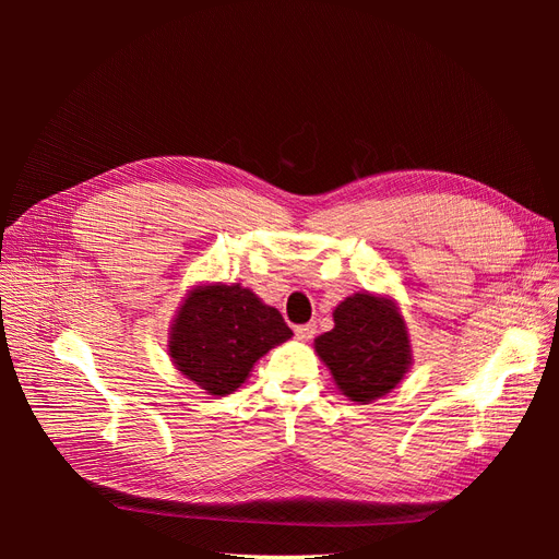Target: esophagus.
Segmentation results:
<instances>
[{
    "label": "esophagus",
    "mask_w": 559,
    "mask_h": 559,
    "mask_svg": "<svg viewBox=\"0 0 559 559\" xmlns=\"http://www.w3.org/2000/svg\"><path fill=\"white\" fill-rule=\"evenodd\" d=\"M317 335V324H302V326H296V337L302 343L312 341V337Z\"/></svg>",
    "instance_id": "34e87169"
}]
</instances>
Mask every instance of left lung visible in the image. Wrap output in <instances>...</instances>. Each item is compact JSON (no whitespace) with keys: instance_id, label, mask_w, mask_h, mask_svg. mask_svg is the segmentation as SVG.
<instances>
[{"instance_id":"8db88e82","label":"left lung","mask_w":559,"mask_h":559,"mask_svg":"<svg viewBox=\"0 0 559 559\" xmlns=\"http://www.w3.org/2000/svg\"><path fill=\"white\" fill-rule=\"evenodd\" d=\"M335 386L357 403L386 396L413 366L411 333L392 296L359 292L333 310V329L314 337Z\"/></svg>"}]
</instances>
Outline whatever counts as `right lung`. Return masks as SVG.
I'll list each match as a JSON object with an SVG mask.
<instances>
[{"instance_id":"add662e5","label":"right lung","mask_w":559,"mask_h":559,"mask_svg":"<svg viewBox=\"0 0 559 559\" xmlns=\"http://www.w3.org/2000/svg\"><path fill=\"white\" fill-rule=\"evenodd\" d=\"M292 335L282 314L247 286L205 282L181 300L167 354L202 392L228 396L247 382L253 364Z\"/></svg>"}]
</instances>
